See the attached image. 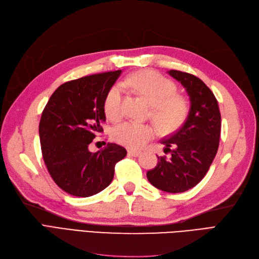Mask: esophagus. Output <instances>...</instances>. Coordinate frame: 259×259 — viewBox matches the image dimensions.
<instances>
[{
	"instance_id": "34e87169",
	"label": "esophagus",
	"mask_w": 259,
	"mask_h": 259,
	"mask_svg": "<svg viewBox=\"0 0 259 259\" xmlns=\"http://www.w3.org/2000/svg\"><path fill=\"white\" fill-rule=\"evenodd\" d=\"M127 153H128V155H132V156H138L142 152L137 151V150H133V149H130V150L127 151Z\"/></svg>"
}]
</instances>
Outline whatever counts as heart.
Segmentation results:
<instances>
[{
	"mask_svg": "<svg viewBox=\"0 0 259 259\" xmlns=\"http://www.w3.org/2000/svg\"><path fill=\"white\" fill-rule=\"evenodd\" d=\"M135 90L152 106V117L163 132H169L182 125L187 117L188 107L184 97L176 95V85L162 74L146 70L128 76L123 82ZM123 89L115 84L108 91L104 100L107 116L113 121L122 116ZM114 139L130 149L143 148L155 136V130L150 124L124 122L114 128Z\"/></svg>",
	"mask_w": 259,
	"mask_h": 259,
	"instance_id": "b5f03b06",
	"label": "heart"
}]
</instances>
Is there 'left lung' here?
Wrapping results in <instances>:
<instances>
[{
    "instance_id": "obj_1",
    "label": "left lung",
    "mask_w": 259,
    "mask_h": 259,
    "mask_svg": "<svg viewBox=\"0 0 259 259\" xmlns=\"http://www.w3.org/2000/svg\"><path fill=\"white\" fill-rule=\"evenodd\" d=\"M167 73L186 89L190 110L183 126L161 142L170 159L158 156L147 178L162 191L178 193L191 189L206 175L218 150L222 117L213 92L199 77L178 70Z\"/></svg>"
}]
</instances>
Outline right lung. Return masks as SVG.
<instances>
[{"instance_id": "right-lung-1", "label": "right lung", "mask_w": 259, "mask_h": 259, "mask_svg": "<svg viewBox=\"0 0 259 259\" xmlns=\"http://www.w3.org/2000/svg\"><path fill=\"white\" fill-rule=\"evenodd\" d=\"M121 70L92 74L61 84L42 112L38 134L44 163L67 193L91 197L111 184L125 148L108 143L93 153L89 146L106 121L104 100Z\"/></svg>"}]
</instances>
